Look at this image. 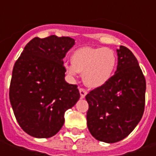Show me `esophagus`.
I'll list each match as a JSON object with an SVG mask.
<instances>
[{
  "label": "esophagus",
  "instance_id": "esophagus-1",
  "mask_svg": "<svg viewBox=\"0 0 156 156\" xmlns=\"http://www.w3.org/2000/svg\"><path fill=\"white\" fill-rule=\"evenodd\" d=\"M80 94H81V98H84L85 96H86V94H87V90L85 89V88H82V87H81L80 89Z\"/></svg>",
  "mask_w": 156,
  "mask_h": 156
}]
</instances>
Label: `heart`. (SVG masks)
I'll list each match as a JSON object with an SVG mask.
<instances>
[{
    "instance_id": "obj_1",
    "label": "heart",
    "mask_w": 156,
    "mask_h": 156,
    "mask_svg": "<svg viewBox=\"0 0 156 156\" xmlns=\"http://www.w3.org/2000/svg\"><path fill=\"white\" fill-rule=\"evenodd\" d=\"M116 55L108 48H81L74 53L72 64H66L70 76L83 74L85 84L92 87L103 85L110 79L116 66Z\"/></svg>"
}]
</instances>
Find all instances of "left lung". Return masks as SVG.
I'll list each match as a JSON object with an SVG mask.
<instances>
[{
  "label": "left lung",
  "mask_w": 156,
  "mask_h": 156,
  "mask_svg": "<svg viewBox=\"0 0 156 156\" xmlns=\"http://www.w3.org/2000/svg\"><path fill=\"white\" fill-rule=\"evenodd\" d=\"M117 55L115 75L86 95L88 130L96 140L108 143L126 138L141 121L145 108L146 80L137 59L124 46Z\"/></svg>",
  "instance_id": "1"
}]
</instances>
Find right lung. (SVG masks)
<instances>
[{"mask_svg": "<svg viewBox=\"0 0 156 156\" xmlns=\"http://www.w3.org/2000/svg\"><path fill=\"white\" fill-rule=\"evenodd\" d=\"M75 40L50 35L32 39L15 62L9 100L20 127L29 135L48 138L64 124V114L80 99L77 85L65 81L63 58Z\"/></svg>", "mask_w": 156, "mask_h": 156, "instance_id": "add662e5", "label": "right lung"}]
</instances>
